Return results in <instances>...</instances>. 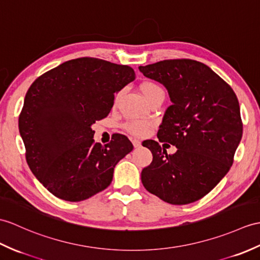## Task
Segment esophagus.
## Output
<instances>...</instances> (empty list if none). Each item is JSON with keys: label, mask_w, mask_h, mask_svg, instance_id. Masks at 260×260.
I'll list each match as a JSON object with an SVG mask.
<instances>
[{"label": "esophagus", "mask_w": 260, "mask_h": 260, "mask_svg": "<svg viewBox=\"0 0 260 260\" xmlns=\"http://www.w3.org/2000/svg\"><path fill=\"white\" fill-rule=\"evenodd\" d=\"M132 143H133V145H134V147H135V148H138V147H141V145H142L141 141H138V140H136V138H134V140H132Z\"/></svg>", "instance_id": "1"}]
</instances>
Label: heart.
I'll return each mask as SVG.
<instances>
[{
	"mask_svg": "<svg viewBox=\"0 0 260 260\" xmlns=\"http://www.w3.org/2000/svg\"><path fill=\"white\" fill-rule=\"evenodd\" d=\"M141 92L145 98L147 99L148 102L153 101L157 98H165V90L157 82L155 81H144L141 85ZM119 98V94L116 95V100ZM150 127V123L147 120H141V119H132L124 124V128L129 132L131 134H134L137 136H143L146 134Z\"/></svg>",
	"mask_w": 260,
	"mask_h": 260,
	"instance_id": "b5f03b06",
	"label": "heart"
}]
</instances>
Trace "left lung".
I'll return each instance as SVG.
<instances>
[{"mask_svg":"<svg viewBox=\"0 0 260 260\" xmlns=\"http://www.w3.org/2000/svg\"><path fill=\"white\" fill-rule=\"evenodd\" d=\"M140 71L168 90L173 104L157 137L177 147L176 153L168 155L158 142H143L153 160L142 171V183L168 204L199 201L234 162L243 136L237 96L212 69L194 59H164L140 66Z\"/></svg>","mask_w":260,"mask_h":260,"instance_id":"1","label":"left lung"}]
</instances>
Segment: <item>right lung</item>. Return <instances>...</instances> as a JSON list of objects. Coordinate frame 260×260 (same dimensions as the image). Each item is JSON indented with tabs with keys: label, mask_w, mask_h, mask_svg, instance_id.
Listing matches in <instances>:
<instances>
[{
	"label": "right lung",
	"mask_w": 260,
	"mask_h": 260,
	"mask_svg": "<svg viewBox=\"0 0 260 260\" xmlns=\"http://www.w3.org/2000/svg\"><path fill=\"white\" fill-rule=\"evenodd\" d=\"M134 80L131 66L80 57L29 86L19 129L29 170L54 196L81 202L110 186L114 168L133 145L116 134L102 146L93 140L92 124L108 115L114 94Z\"/></svg>",
	"instance_id": "add662e5"
}]
</instances>
